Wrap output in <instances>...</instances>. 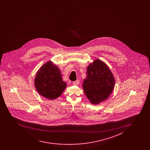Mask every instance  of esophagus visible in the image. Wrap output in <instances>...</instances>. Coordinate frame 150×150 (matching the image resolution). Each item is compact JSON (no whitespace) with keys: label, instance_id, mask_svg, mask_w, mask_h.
I'll list each match as a JSON object with an SVG mask.
<instances>
[{"label":"esophagus","instance_id":"1","mask_svg":"<svg viewBox=\"0 0 150 150\" xmlns=\"http://www.w3.org/2000/svg\"><path fill=\"white\" fill-rule=\"evenodd\" d=\"M79 83H80V81H79V80H76V81H75L73 82V85H79Z\"/></svg>","mask_w":150,"mask_h":150}]
</instances>
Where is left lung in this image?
<instances>
[{"label": "left lung", "mask_w": 150, "mask_h": 150, "mask_svg": "<svg viewBox=\"0 0 150 150\" xmlns=\"http://www.w3.org/2000/svg\"><path fill=\"white\" fill-rule=\"evenodd\" d=\"M114 85L113 75L103 62L96 59L88 65L82 87L92 104L97 105L107 99L113 90Z\"/></svg>", "instance_id": "8db88e82"}]
</instances>
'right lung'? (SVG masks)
I'll return each instance as SVG.
<instances>
[{
	"mask_svg": "<svg viewBox=\"0 0 150 150\" xmlns=\"http://www.w3.org/2000/svg\"><path fill=\"white\" fill-rule=\"evenodd\" d=\"M37 91L41 96L54 100L62 95L67 87L59 69L52 62H48L38 71L35 79Z\"/></svg>",
	"mask_w": 150,
	"mask_h": 150,
	"instance_id": "right-lung-1",
	"label": "right lung"
}]
</instances>
